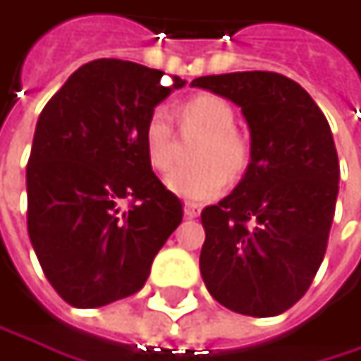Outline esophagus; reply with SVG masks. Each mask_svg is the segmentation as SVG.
<instances>
[{"label": "esophagus", "instance_id": "34e87169", "mask_svg": "<svg viewBox=\"0 0 361 361\" xmlns=\"http://www.w3.org/2000/svg\"><path fill=\"white\" fill-rule=\"evenodd\" d=\"M183 213H185V216L194 219V216L200 214V204H196V202H185V204H183Z\"/></svg>", "mask_w": 361, "mask_h": 361}]
</instances>
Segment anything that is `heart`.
Returning a JSON list of instances; mask_svg holds the SVG:
<instances>
[{"label":"heart","instance_id":"b5f03b06","mask_svg":"<svg viewBox=\"0 0 361 361\" xmlns=\"http://www.w3.org/2000/svg\"><path fill=\"white\" fill-rule=\"evenodd\" d=\"M183 128L204 132L194 152L198 163L178 167L167 176V188L185 200L207 202L216 198L231 178L244 176L252 163V145L235 130V111L219 94L200 92L188 99L180 109ZM148 163L157 171H169L176 163V136L169 115L163 109L150 111L142 130Z\"/></svg>","mask_w":361,"mask_h":361}]
</instances>
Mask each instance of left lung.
Returning <instances> with one entry per match:
<instances>
[{"label": "left lung", "mask_w": 361, "mask_h": 361, "mask_svg": "<svg viewBox=\"0 0 361 361\" xmlns=\"http://www.w3.org/2000/svg\"><path fill=\"white\" fill-rule=\"evenodd\" d=\"M192 86L240 105L252 136L244 180L200 214V275L221 306L277 316L304 298L326 252L339 194L331 126L310 94L277 72L200 76Z\"/></svg>", "instance_id": "8db88e82"}]
</instances>
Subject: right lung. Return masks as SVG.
<instances>
[{"label": "right lung", "mask_w": 361, "mask_h": 361, "mask_svg": "<svg viewBox=\"0 0 361 361\" xmlns=\"http://www.w3.org/2000/svg\"><path fill=\"white\" fill-rule=\"evenodd\" d=\"M121 59L78 68L43 107L26 165L28 235L63 302L99 308L140 291L181 223V200L148 163L142 130L183 86Z\"/></svg>", "instance_id": "obj_1"}]
</instances>
